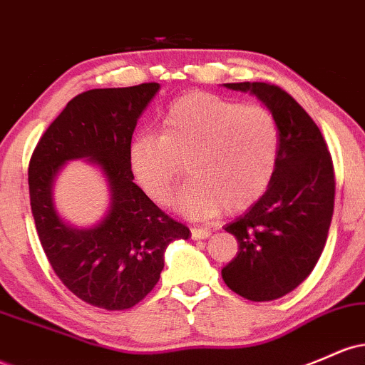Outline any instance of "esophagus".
<instances>
[{
    "instance_id": "1",
    "label": "esophagus",
    "mask_w": 365,
    "mask_h": 365,
    "mask_svg": "<svg viewBox=\"0 0 365 365\" xmlns=\"http://www.w3.org/2000/svg\"><path fill=\"white\" fill-rule=\"evenodd\" d=\"M190 234H192V239H194V241H199V239H207V237H210L211 230H210V228L195 227V228H192Z\"/></svg>"
}]
</instances>
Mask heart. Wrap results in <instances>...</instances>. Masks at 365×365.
<instances>
[{
  "instance_id": "1",
  "label": "heart",
  "mask_w": 365,
  "mask_h": 365,
  "mask_svg": "<svg viewBox=\"0 0 365 365\" xmlns=\"http://www.w3.org/2000/svg\"><path fill=\"white\" fill-rule=\"evenodd\" d=\"M275 115L259 103H239L207 91L175 100L159 137L142 135L130 149L135 178L155 204L170 202L175 185L190 176L176 207L192 218L237 213L265 194L279 159Z\"/></svg>"
}]
</instances>
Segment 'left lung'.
Wrapping results in <instances>:
<instances>
[{
    "mask_svg": "<svg viewBox=\"0 0 365 365\" xmlns=\"http://www.w3.org/2000/svg\"><path fill=\"white\" fill-rule=\"evenodd\" d=\"M262 100L279 124L280 145L265 194L225 230L237 256L222 268L234 293L272 302L291 293L317 265L334 210V170L314 119L287 91L268 83H227Z\"/></svg>",
    "mask_w": 365,
    "mask_h": 365,
    "instance_id": "left-lung-1",
    "label": "left lung"
}]
</instances>
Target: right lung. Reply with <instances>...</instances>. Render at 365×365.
<instances>
[{"mask_svg":"<svg viewBox=\"0 0 365 365\" xmlns=\"http://www.w3.org/2000/svg\"><path fill=\"white\" fill-rule=\"evenodd\" d=\"M159 88L143 83L79 93L48 126L29 163L31 210L48 262L71 293L103 310L142 302L161 277L168 244L190 235L133 182L131 137ZM72 158L97 163L110 185V211L91 229L63 222L53 202L54 178Z\"/></svg>","mask_w":365,"mask_h":365,"instance_id":"obj_1","label":"right lung"}]
</instances>
